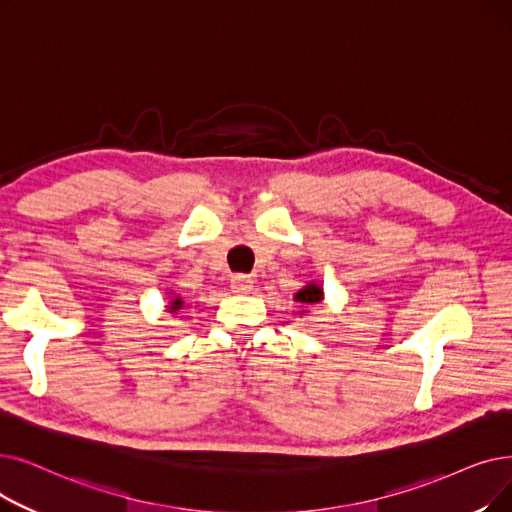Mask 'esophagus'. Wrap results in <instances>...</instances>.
<instances>
[{"mask_svg":"<svg viewBox=\"0 0 512 512\" xmlns=\"http://www.w3.org/2000/svg\"><path fill=\"white\" fill-rule=\"evenodd\" d=\"M253 280L249 278V276H234L232 278V282H230V288H232V293H251L253 291Z\"/></svg>","mask_w":512,"mask_h":512,"instance_id":"34e87169","label":"esophagus"}]
</instances>
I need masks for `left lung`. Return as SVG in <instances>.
<instances>
[{"mask_svg": "<svg viewBox=\"0 0 512 512\" xmlns=\"http://www.w3.org/2000/svg\"><path fill=\"white\" fill-rule=\"evenodd\" d=\"M322 297H324L322 286H318V284H314V282H309L307 286H303L301 291L295 295V301L305 303V305H314V303H320ZM301 314H305V311H301Z\"/></svg>", "mask_w": 512, "mask_h": 512, "instance_id": "left-lung-1", "label": "left lung"}]
</instances>
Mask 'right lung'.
<instances>
[{"instance_id":"1","label":"right lung","mask_w":512,"mask_h":512,"mask_svg":"<svg viewBox=\"0 0 512 512\" xmlns=\"http://www.w3.org/2000/svg\"><path fill=\"white\" fill-rule=\"evenodd\" d=\"M167 307H169V311L173 314V311H177V309H182V307H184V301H182V297H175Z\"/></svg>"}]
</instances>
